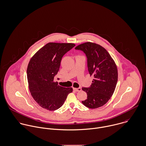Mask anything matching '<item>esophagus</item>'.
Segmentation results:
<instances>
[{
  "instance_id": "obj_1",
  "label": "esophagus",
  "mask_w": 146,
  "mask_h": 146,
  "mask_svg": "<svg viewBox=\"0 0 146 146\" xmlns=\"http://www.w3.org/2000/svg\"><path fill=\"white\" fill-rule=\"evenodd\" d=\"M74 90L75 91H76V92H79V91H81L82 88L79 87V88H74Z\"/></svg>"
}]
</instances>
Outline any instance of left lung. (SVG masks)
I'll use <instances>...</instances> for the list:
<instances>
[{
  "instance_id": "1",
  "label": "left lung",
  "mask_w": 146,
  "mask_h": 146,
  "mask_svg": "<svg viewBox=\"0 0 146 146\" xmlns=\"http://www.w3.org/2000/svg\"><path fill=\"white\" fill-rule=\"evenodd\" d=\"M75 49L84 52L87 58V66L91 76H94L90 87H83L87 98L82 103L87 108L96 109L105 105L113 95L118 80L116 64L106 51L101 46L86 42Z\"/></svg>"
}]
</instances>
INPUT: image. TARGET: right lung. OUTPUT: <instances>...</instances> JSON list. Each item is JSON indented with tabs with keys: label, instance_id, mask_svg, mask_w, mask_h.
Instances as JSON below:
<instances>
[{
	"label": "right lung",
	"instance_id": "right-lung-1",
	"mask_svg": "<svg viewBox=\"0 0 146 146\" xmlns=\"http://www.w3.org/2000/svg\"><path fill=\"white\" fill-rule=\"evenodd\" d=\"M75 45L50 42L31 59L27 68V79L31 95L42 108L55 110L64 104L72 88L58 85L54 79L59 70L63 55Z\"/></svg>",
	"mask_w": 146,
	"mask_h": 146
}]
</instances>
